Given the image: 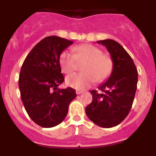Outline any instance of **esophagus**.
I'll return each instance as SVG.
<instances>
[{"label":"esophagus","mask_w":156,"mask_h":156,"mask_svg":"<svg viewBox=\"0 0 156 156\" xmlns=\"http://www.w3.org/2000/svg\"><path fill=\"white\" fill-rule=\"evenodd\" d=\"M76 94H81L82 93H83V90H76Z\"/></svg>","instance_id":"esophagus-1"}]
</instances>
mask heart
<instances>
[{"label": "heart", "mask_w": 156, "mask_h": 156, "mask_svg": "<svg viewBox=\"0 0 156 156\" xmlns=\"http://www.w3.org/2000/svg\"><path fill=\"white\" fill-rule=\"evenodd\" d=\"M77 62H85L81 73H74L66 78V83L72 87L83 90L94 81L100 83L106 80L113 69L112 59L98 47L82 44L73 48V52L64 51L59 57V64L65 73H71L76 69Z\"/></svg>", "instance_id": "b5f03b06"}]
</instances>
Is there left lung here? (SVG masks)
Wrapping results in <instances>:
<instances>
[{"label": "left lung", "instance_id": "1", "mask_svg": "<svg viewBox=\"0 0 156 156\" xmlns=\"http://www.w3.org/2000/svg\"><path fill=\"white\" fill-rule=\"evenodd\" d=\"M104 45L111 55L113 69L109 78L92 90V102L86 114L94 123L110 128L119 124L127 116L133 105L137 84V70L133 59L119 43L113 40L97 41Z\"/></svg>", "mask_w": 156, "mask_h": 156}]
</instances>
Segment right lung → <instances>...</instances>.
I'll return each mask as SVG.
<instances>
[{"label": "right lung", "mask_w": 156, "mask_h": 156, "mask_svg": "<svg viewBox=\"0 0 156 156\" xmlns=\"http://www.w3.org/2000/svg\"><path fill=\"white\" fill-rule=\"evenodd\" d=\"M72 44L56 36L45 37L32 49L22 66L19 79L22 101L32 120L42 127L61 123L70 102L76 97L73 88L58 87L65 80L59 57Z\"/></svg>", "instance_id": "right-lung-1"}]
</instances>
